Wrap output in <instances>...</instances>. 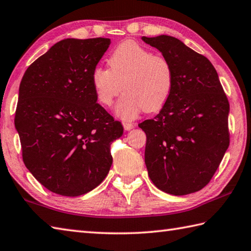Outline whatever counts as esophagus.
Wrapping results in <instances>:
<instances>
[{
	"label": "esophagus",
	"mask_w": 251,
	"mask_h": 251,
	"mask_svg": "<svg viewBox=\"0 0 251 251\" xmlns=\"http://www.w3.org/2000/svg\"><path fill=\"white\" fill-rule=\"evenodd\" d=\"M123 126H124V129L125 130H130L135 127V124L134 123H129V122H125L123 123Z\"/></svg>",
	"instance_id": "1"
}]
</instances>
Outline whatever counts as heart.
<instances>
[{
    "label": "heart",
    "instance_id": "obj_1",
    "mask_svg": "<svg viewBox=\"0 0 251 251\" xmlns=\"http://www.w3.org/2000/svg\"><path fill=\"white\" fill-rule=\"evenodd\" d=\"M107 65L109 70L97 66L92 71L91 83L97 100L106 107L124 91L115 110L120 119L134 120L144 110L155 112L168 101L173 70L166 57L127 40L113 50Z\"/></svg>",
    "mask_w": 251,
    "mask_h": 251
}]
</instances>
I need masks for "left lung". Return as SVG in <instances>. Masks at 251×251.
<instances>
[{"label":"left lung","instance_id":"8db88e82","mask_svg":"<svg viewBox=\"0 0 251 251\" xmlns=\"http://www.w3.org/2000/svg\"><path fill=\"white\" fill-rule=\"evenodd\" d=\"M171 63L173 88L146 132L145 162L156 187L174 196L209 184L229 145V103L207 57L170 36L142 37Z\"/></svg>","mask_w":251,"mask_h":251}]
</instances>
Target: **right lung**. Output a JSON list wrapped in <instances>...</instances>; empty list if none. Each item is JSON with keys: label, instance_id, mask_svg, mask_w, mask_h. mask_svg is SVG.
<instances>
[{"label": "right lung", "instance_id": "add662e5", "mask_svg": "<svg viewBox=\"0 0 251 251\" xmlns=\"http://www.w3.org/2000/svg\"><path fill=\"white\" fill-rule=\"evenodd\" d=\"M110 43L107 38L64 39L23 76L14 121L23 161L54 194L85 195L111 169L110 145L124 128L97 102L91 83Z\"/></svg>", "mask_w": 251, "mask_h": 251}]
</instances>
